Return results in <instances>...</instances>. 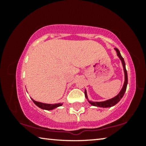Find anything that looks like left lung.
I'll list each match as a JSON object with an SVG mask.
<instances>
[{
    "mask_svg": "<svg viewBox=\"0 0 146 146\" xmlns=\"http://www.w3.org/2000/svg\"><path fill=\"white\" fill-rule=\"evenodd\" d=\"M116 51H117V55L119 58L122 61V66H123V71H124V75H125V80H124V83H123V87L122 88V90L120 91V93L118 94V95L115 97L114 98H111L110 100L104 101V102H92V101H90L88 100V102H90L91 105L94 106H97V107H100V108H110V107H112V106H114L115 104L119 102V101L121 100V98L123 97V95L125 92V90H126L127 88V73L126 71V69H125V64L124 60L122 56L120 55V53L119 50L117 48H115ZM85 97L86 98L88 99V96H87V93H86V90H85Z\"/></svg>",
    "mask_w": 146,
    "mask_h": 146,
    "instance_id": "obj_1",
    "label": "left lung"
}]
</instances>
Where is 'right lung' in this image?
Segmentation results:
<instances>
[{"instance_id":"obj_1","label":"right lung","mask_w":146,"mask_h":146,"mask_svg":"<svg viewBox=\"0 0 146 146\" xmlns=\"http://www.w3.org/2000/svg\"><path fill=\"white\" fill-rule=\"evenodd\" d=\"M31 100H33V102H34L35 104L37 106L38 108L42 109V110H52L53 109L59 107V106H61L62 105V104H60V103L55 104H44V103L36 102V101L34 100L33 99H32V98Z\"/></svg>"}]
</instances>
